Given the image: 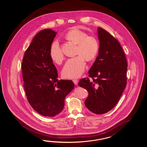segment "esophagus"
Listing matches in <instances>:
<instances>
[{
	"label": "esophagus",
	"instance_id": "1",
	"mask_svg": "<svg viewBox=\"0 0 147 147\" xmlns=\"http://www.w3.org/2000/svg\"><path fill=\"white\" fill-rule=\"evenodd\" d=\"M73 82H74L75 84H78V80L77 79H74V80H73Z\"/></svg>",
	"mask_w": 147,
	"mask_h": 147
}]
</instances>
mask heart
<instances>
[{
    "instance_id": "heart-1",
    "label": "heart",
    "mask_w": 147,
    "mask_h": 147,
    "mask_svg": "<svg viewBox=\"0 0 147 147\" xmlns=\"http://www.w3.org/2000/svg\"><path fill=\"white\" fill-rule=\"evenodd\" d=\"M65 39L77 44L74 58L67 60L63 67L62 75L65 78L80 77L84 72L86 60L91 61L96 57L98 53L99 45L97 39L94 36L88 35L86 32L74 28L65 34ZM50 56L54 63L60 64L64 60L63 50L57 40H54L50 49Z\"/></svg>"
}]
</instances>
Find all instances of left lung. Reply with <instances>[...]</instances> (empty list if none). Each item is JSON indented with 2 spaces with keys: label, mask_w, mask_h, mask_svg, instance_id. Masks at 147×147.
<instances>
[{
  "label": "left lung",
  "mask_w": 147,
  "mask_h": 147,
  "mask_svg": "<svg viewBox=\"0 0 147 147\" xmlns=\"http://www.w3.org/2000/svg\"><path fill=\"white\" fill-rule=\"evenodd\" d=\"M98 56L89 71V77L78 84L87 90L89 96L85 106L92 112L102 114L118 102L127 85V63L117 40L105 30L98 28Z\"/></svg>",
  "instance_id": "left-lung-1"
}]
</instances>
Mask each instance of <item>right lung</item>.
<instances>
[{
    "label": "right lung",
    "instance_id": "right-lung-1",
    "mask_svg": "<svg viewBox=\"0 0 147 147\" xmlns=\"http://www.w3.org/2000/svg\"><path fill=\"white\" fill-rule=\"evenodd\" d=\"M56 34L50 29L36 34L24 53L22 64L28 101L37 112L49 117L63 111L65 97L74 88L72 80L57 78V71L50 56Z\"/></svg>",
    "mask_w": 147,
    "mask_h": 147
}]
</instances>
